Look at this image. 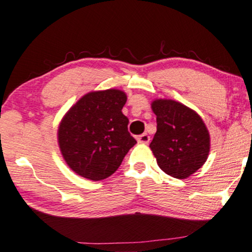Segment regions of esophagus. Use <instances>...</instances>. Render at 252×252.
<instances>
[{
    "mask_svg": "<svg viewBox=\"0 0 252 252\" xmlns=\"http://www.w3.org/2000/svg\"><path fill=\"white\" fill-rule=\"evenodd\" d=\"M149 140H151V137L148 136L147 134H142V135H139V136H137V141H139L140 143H148L149 142Z\"/></svg>",
    "mask_w": 252,
    "mask_h": 252,
    "instance_id": "esophagus-1",
    "label": "esophagus"
}]
</instances>
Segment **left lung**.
Listing matches in <instances>:
<instances>
[{"label": "left lung", "mask_w": 252, "mask_h": 252, "mask_svg": "<svg viewBox=\"0 0 252 252\" xmlns=\"http://www.w3.org/2000/svg\"><path fill=\"white\" fill-rule=\"evenodd\" d=\"M157 132L149 147L165 173L185 179L206 162L211 137L202 118L193 110L171 99L152 103Z\"/></svg>", "instance_id": "left-lung-1"}]
</instances>
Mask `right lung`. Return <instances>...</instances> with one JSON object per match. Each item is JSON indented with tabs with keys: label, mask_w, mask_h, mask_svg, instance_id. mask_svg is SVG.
I'll return each instance as SVG.
<instances>
[{
	"label": "right lung",
	"mask_w": 252,
	"mask_h": 252,
	"mask_svg": "<svg viewBox=\"0 0 252 252\" xmlns=\"http://www.w3.org/2000/svg\"><path fill=\"white\" fill-rule=\"evenodd\" d=\"M126 101V94L120 90L90 92L61 121V153L79 176L91 181L107 178L136 143L128 131L129 120L122 112Z\"/></svg>",
	"instance_id": "add662e5"
}]
</instances>
